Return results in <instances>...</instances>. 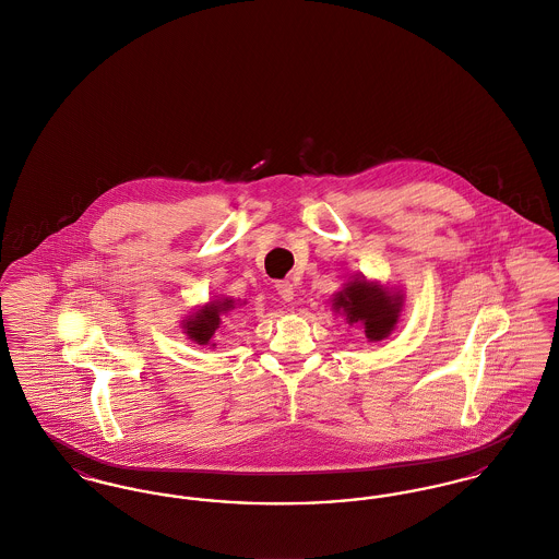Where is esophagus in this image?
Returning <instances> with one entry per match:
<instances>
[{
    "mask_svg": "<svg viewBox=\"0 0 559 559\" xmlns=\"http://www.w3.org/2000/svg\"><path fill=\"white\" fill-rule=\"evenodd\" d=\"M275 288H277V295L284 298L286 302H290V300L295 298V286H293L290 282H286V280H284V282H277Z\"/></svg>",
    "mask_w": 559,
    "mask_h": 559,
    "instance_id": "1",
    "label": "esophagus"
}]
</instances>
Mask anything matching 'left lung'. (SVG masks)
I'll list each match as a JSON object with an SVG mask.
<instances>
[{
    "instance_id": "obj_1",
    "label": "left lung",
    "mask_w": 559,
    "mask_h": 559,
    "mask_svg": "<svg viewBox=\"0 0 559 559\" xmlns=\"http://www.w3.org/2000/svg\"><path fill=\"white\" fill-rule=\"evenodd\" d=\"M405 295L399 288H388L365 275L347 280L333 297V311L343 313L349 326L362 324L369 343L392 335L403 313Z\"/></svg>"
}]
</instances>
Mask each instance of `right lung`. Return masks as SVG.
Returning <instances> with one entry per match:
<instances>
[{"label":"right lung","mask_w":559,"mask_h":559,"mask_svg":"<svg viewBox=\"0 0 559 559\" xmlns=\"http://www.w3.org/2000/svg\"><path fill=\"white\" fill-rule=\"evenodd\" d=\"M243 305H246V300H243ZM230 309H235V300L230 297H218L205 305H199V309H194L182 320L185 335L190 341H194L197 345L216 347L214 336L223 324V316H226Z\"/></svg>","instance_id":"add662e5"}]
</instances>
